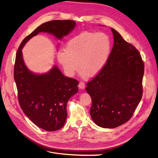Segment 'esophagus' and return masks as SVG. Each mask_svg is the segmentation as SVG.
<instances>
[{"label": "esophagus", "mask_w": 158, "mask_h": 158, "mask_svg": "<svg viewBox=\"0 0 158 158\" xmlns=\"http://www.w3.org/2000/svg\"><path fill=\"white\" fill-rule=\"evenodd\" d=\"M79 88L80 89H83L85 88V83H84V82L81 81V82H79Z\"/></svg>", "instance_id": "esophagus-1"}]
</instances>
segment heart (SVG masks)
Instances as JSON below:
<instances>
[{
  "mask_svg": "<svg viewBox=\"0 0 158 158\" xmlns=\"http://www.w3.org/2000/svg\"><path fill=\"white\" fill-rule=\"evenodd\" d=\"M111 49V41L106 33L83 31L68 41L65 51L57 52V58L68 76H73L78 66L82 77H93L104 68Z\"/></svg>",
  "mask_w": 158,
  "mask_h": 158,
  "instance_id": "1",
  "label": "heart"
}]
</instances>
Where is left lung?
Masks as SVG:
<instances>
[{"mask_svg":"<svg viewBox=\"0 0 158 158\" xmlns=\"http://www.w3.org/2000/svg\"><path fill=\"white\" fill-rule=\"evenodd\" d=\"M114 44L105 66L86 84L90 115L97 126L115 128L133 115L143 94L144 63L138 50L111 29Z\"/></svg>","mask_w":158,"mask_h":158,"instance_id":"left-lung-1","label":"left lung"}]
</instances>
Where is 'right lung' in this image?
<instances>
[{
    "label": "right lung",
    "mask_w": 158,
    "mask_h": 158,
    "mask_svg": "<svg viewBox=\"0 0 158 158\" xmlns=\"http://www.w3.org/2000/svg\"><path fill=\"white\" fill-rule=\"evenodd\" d=\"M76 22L52 20L38 26L22 41L16 54L14 79L19 102L23 113L40 128L47 131L60 129L67 117L66 104L78 92L79 82L65 77L56 66L43 74L31 72L24 63L22 48L39 32H48L61 40L76 27Z\"/></svg>",
    "instance_id": "obj_1"
}]
</instances>
